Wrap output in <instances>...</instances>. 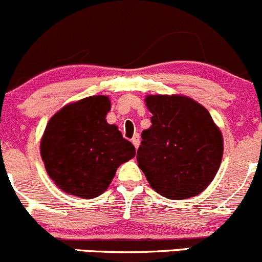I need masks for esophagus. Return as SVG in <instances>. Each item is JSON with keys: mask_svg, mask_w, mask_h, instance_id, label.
<instances>
[{"mask_svg": "<svg viewBox=\"0 0 262 262\" xmlns=\"http://www.w3.org/2000/svg\"><path fill=\"white\" fill-rule=\"evenodd\" d=\"M131 143L134 144V146H135L136 149L139 148V145H140V138H139V135H135L133 138V140H131Z\"/></svg>", "mask_w": 262, "mask_h": 262, "instance_id": "34e87169", "label": "esophagus"}]
</instances>
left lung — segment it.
<instances>
[{
	"instance_id": "1",
	"label": "left lung",
	"mask_w": 262,
	"mask_h": 262,
	"mask_svg": "<svg viewBox=\"0 0 262 262\" xmlns=\"http://www.w3.org/2000/svg\"><path fill=\"white\" fill-rule=\"evenodd\" d=\"M151 126L141 134L138 164L151 188L168 199L204 190L223 158V135L206 108L179 95H151Z\"/></svg>"
}]
</instances>
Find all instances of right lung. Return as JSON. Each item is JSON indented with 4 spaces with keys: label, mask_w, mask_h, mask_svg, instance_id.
<instances>
[{
    "label": "right lung",
    "mask_w": 262,
    "mask_h": 262,
    "mask_svg": "<svg viewBox=\"0 0 262 262\" xmlns=\"http://www.w3.org/2000/svg\"><path fill=\"white\" fill-rule=\"evenodd\" d=\"M106 96H90L64 106L47 123L41 156L50 178L66 193L91 199L108 189L119 164L135 146L105 121Z\"/></svg>",
    "instance_id": "1"
}]
</instances>
